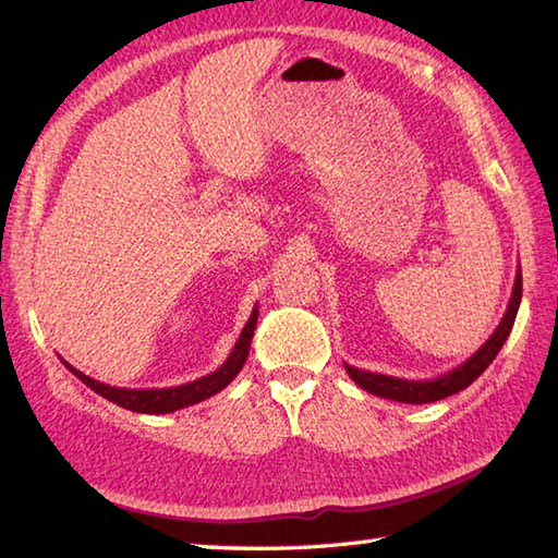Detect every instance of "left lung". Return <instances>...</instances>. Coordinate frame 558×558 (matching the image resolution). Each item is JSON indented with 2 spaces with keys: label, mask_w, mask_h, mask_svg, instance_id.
<instances>
[{
  "label": "left lung",
  "mask_w": 558,
  "mask_h": 558,
  "mask_svg": "<svg viewBox=\"0 0 558 558\" xmlns=\"http://www.w3.org/2000/svg\"><path fill=\"white\" fill-rule=\"evenodd\" d=\"M520 298H523V272H520V268H518L511 302H508V310L501 318V324L496 326L489 340L484 342V345L475 354H472L470 360L456 366L453 372L429 378V381H408V378L364 372V369H357V366H350V364H345V372L362 390H366V393H372V396H378V398L408 402V405H424V402L444 400L448 396L458 393V390L468 388L494 362L496 354H499V350L504 348L506 338L511 336V328H513L518 306H520Z\"/></svg>",
  "instance_id": "obj_1"
}]
</instances>
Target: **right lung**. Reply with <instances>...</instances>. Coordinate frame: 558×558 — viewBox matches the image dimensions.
<instances>
[{
    "mask_svg": "<svg viewBox=\"0 0 558 558\" xmlns=\"http://www.w3.org/2000/svg\"><path fill=\"white\" fill-rule=\"evenodd\" d=\"M256 318H258V306H254V312H252V316H248L246 326L242 328L240 338H236L232 352L228 354V360H225L216 372L201 376V378H196V381L172 386V388H117V386L96 381V378H90L83 372L74 369V366L64 362L62 357L59 360L64 362L66 369L74 374L78 381L86 384L90 390H96L98 396L108 398L110 402H114V405L132 410V412H141V414H168L174 410L196 405V402L208 400L210 396L220 393V390L242 372V366L248 357V348H252Z\"/></svg>",
    "mask_w": 558,
    "mask_h": 558,
    "instance_id": "obj_1",
    "label": "right lung"
}]
</instances>
